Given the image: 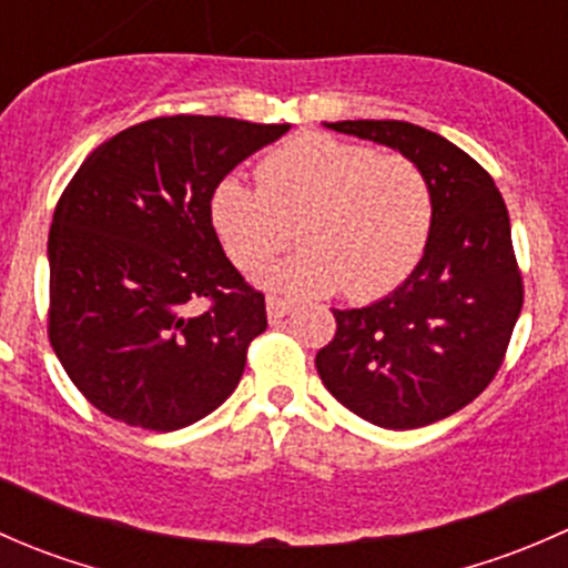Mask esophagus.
I'll return each mask as SVG.
<instances>
[{"mask_svg": "<svg viewBox=\"0 0 568 568\" xmlns=\"http://www.w3.org/2000/svg\"><path fill=\"white\" fill-rule=\"evenodd\" d=\"M294 311V305H291L288 300H283V296H266V313H268V321H280L285 318L288 313Z\"/></svg>", "mask_w": 568, "mask_h": 568, "instance_id": "1", "label": "esophagus"}]
</instances>
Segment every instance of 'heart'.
Returning a JSON list of instances; mask_svg holds the SVG:
<instances>
[{
    "mask_svg": "<svg viewBox=\"0 0 568 568\" xmlns=\"http://www.w3.org/2000/svg\"><path fill=\"white\" fill-rule=\"evenodd\" d=\"M432 220V183L409 156L326 134L274 148L257 186L227 175L211 194L216 236L244 272L277 257L296 227L302 250L263 274L291 294H390L420 261Z\"/></svg>",
    "mask_w": 568,
    "mask_h": 568,
    "instance_id": "obj_1",
    "label": "heart"
}]
</instances>
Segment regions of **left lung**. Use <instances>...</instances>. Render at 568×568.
<instances>
[{"label":"left lung","mask_w":568,"mask_h":568,"mask_svg":"<svg viewBox=\"0 0 568 568\" xmlns=\"http://www.w3.org/2000/svg\"><path fill=\"white\" fill-rule=\"evenodd\" d=\"M332 131L409 156L432 183L426 252L400 288L368 307L332 311L316 354L324 387L382 428H420L489 387L523 313L525 285L506 200L473 156L404 120H341Z\"/></svg>","instance_id":"1"}]
</instances>
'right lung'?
Listing matches in <instances>:
<instances>
[{
    "mask_svg": "<svg viewBox=\"0 0 568 568\" xmlns=\"http://www.w3.org/2000/svg\"><path fill=\"white\" fill-rule=\"evenodd\" d=\"M288 123L170 114L95 148L49 231V341L106 417L175 432L236 390L266 302L225 257L211 194Z\"/></svg>",
    "mask_w": 568,
    "mask_h": 568,
    "instance_id": "add662e5",
    "label": "right lung"
}]
</instances>
